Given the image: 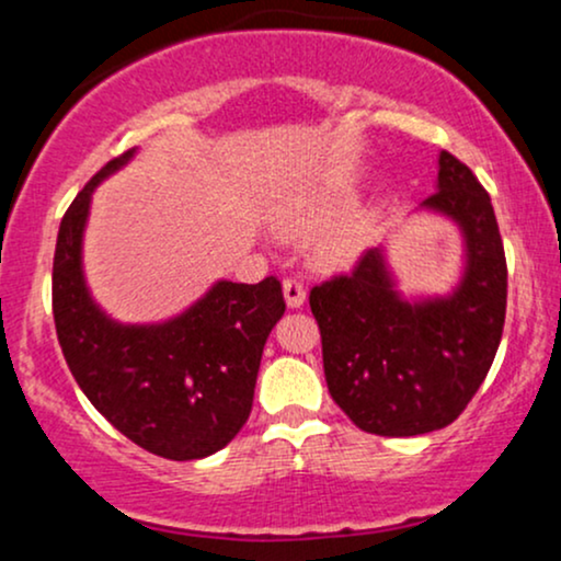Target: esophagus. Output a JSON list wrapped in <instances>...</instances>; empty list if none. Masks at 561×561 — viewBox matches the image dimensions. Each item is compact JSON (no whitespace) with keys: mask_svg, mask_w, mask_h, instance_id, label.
Here are the masks:
<instances>
[{"mask_svg":"<svg viewBox=\"0 0 561 561\" xmlns=\"http://www.w3.org/2000/svg\"><path fill=\"white\" fill-rule=\"evenodd\" d=\"M285 300L289 308H300L302 302H306V287H302L300 279H295V276H289V279H285Z\"/></svg>","mask_w":561,"mask_h":561,"instance_id":"1","label":"esophagus"}]
</instances>
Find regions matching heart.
Segmentation results:
<instances>
[{"instance_id": "heart-1", "label": "heart", "mask_w": 561, "mask_h": 561, "mask_svg": "<svg viewBox=\"0 0 561 561\" xmlns=\"http://www.w3.org/2000/svg\"><path fill=\"white\" fill-rule=\"evenodd\" d=\"M340 205L332 203V199L313 197L302 199V203L287 208L285 214L276 218V227L285 231H311L321 227L327 218L337 214ZM366 242V229L362 221L351 218V221L337 224V227L321 231V234L313 240V259L321 266H343V263H351L362 253Z\"/></svg>"}]
</instances>
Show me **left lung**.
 I'll list each match as a JSON object with an SVG mask.
<instances>
[{"mask_svg":"<svg viewBox=\"0 0 561 561\" xmlns=\"http://www.w3.org/2000/svg\"><path fill=\"white\" fill-rule=\"evenodd\" d=\"M422 208L454 218L467 244L459 287L403 300L382 250L311 289L327 388L364 433L411 437L446 427L467 409L499 351L506 319V255L491 195L443 150L437 192Z\"/></svg>","mask_w":561,"mask_h":561,"instance_id":"obj_1","label":"left lung"}]
</instances>
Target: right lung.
<instances>
[{"label":"right lung","mask_w":561,"mask_h":561,"mask_svg":"<svg viewBox=\"0 0 561 561\" xmlns=\"http://www.w3.org/2000/svg\"><path fill=\"white\" fill-rule=\"evenodd\" d=\"M131 156L102 165L62 216L53 263L57 340L83 396L118 433L163 459H203L248 422L263 345L285 313V295L276 276L259 285L218 282L163 324L107 319L83 282L81 240L94 186Z\"/></svg>","instance_id":"1"}]
</instances>
